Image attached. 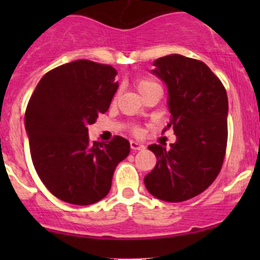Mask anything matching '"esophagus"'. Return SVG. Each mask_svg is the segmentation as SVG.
<instances>
[{
	"mask_svg": "<svg viewBox=\"0 0 260 260\" xmlns=\"http://www.w3.org/2000/svg\"><path fill=\"white\" fill-rule=\"evenodd\" d=\"M131 148H132L133 151H142V149H145V146H143L142 143L136 142V141H131Z\"/></svg>",
	"mask_w": 260,
	"mask_h": 260,
	"instance_id": "esophagus-1",
	"label": "esophagus"
}]
</instances>
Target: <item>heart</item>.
Segmentation results:
<instances>
[{"instance_id": "1", "label": "heart", "mask_w": 260, "mask_h": 260, "mask_svg": "<svg viewBox=\"0 0 260 260\" xmlns=\"http://www.w3.org/2000/svg\"><path fill=\"white\" fill-rule=\"evenodd\" d=\"M136 88H137V90L140 91L141 95L146 94L147 91L152 90V89H161L156 81L148 79V78H138V79L136 80ZM132 132L137 135V133H140V128L133 127Z\"/></svg>"}]
</instances>
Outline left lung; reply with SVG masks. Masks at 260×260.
I'll use <instances>...</instances> for the list:
<instances>
[{
	"label": "left lung",
	"mask_w": 260,
	"mask_h": 260,
	"mask_svg": "<svg viewBox=\"0 0 260 260\" xmlns=\"http://www.w3.org/2000/svg\"><path fill=\"white\" fill-rule=\"evenodd\" d=\"M153 74L169 89L171 120L177 141L169 149L148 147L157 157L146 175L149 193L159 200L181 203L200 195L222 167L228 143V95L219 78L205 62L179 54L154 61Z\"/></svg>",
	"instance_id": "1"
}]
</instances>
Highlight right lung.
<instances>
[{
  "label": "right lung",
  "instance_id": "1",
  "mask_svg": "<svg viewBox=\"0 0 260 260\" xmlns=\"http://www.w3.org/2000/svg\"><path fill=\"white\" fill-rule=\"evenodd\" d=\"M117 70L77 60L46 73L25 112L32 164L46 188L65 203L90 205L106 198L129 142L89 141L88 125L108 111L118 89Z\"/></svg>",
  "mask_w": 260,
  "mask_h": 260
}]
</instances>
